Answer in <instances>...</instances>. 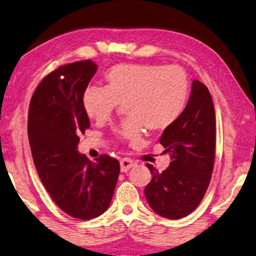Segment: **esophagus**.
Listing matches in <instances>:
<instances>
[{"instance_id":"1","label":"esophagus","mask_w":256,"mask_h":256,"mask_svg":"<svg viewBox=\"0 0 256 256\" xmlns=\"http://www.w3.org/2000/svg\"><path fill=\"white\" fill-rule=\"evenodd\" d=\"M120 171L122 172H128V170L134 168L136 162L130 160V158H123V160H120Z\"/></svg>"}]
</instances>
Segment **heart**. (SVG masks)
Listing matches in <instances>:
<instances>
[{
    "label": "heart",
    "instance_id": "heart-1",
    "mask_svg": "<svg viewBox=\"0 0 256 256\" xmlns=\"http://www.w3.org/2000/svg\"><path fill=\"white\" fill-rule=\"evenodd\" d=\"M106 88L84 91L83 106L91 120H108L120 104L130 118L115 128L120 140L138 141L144 126L163 131L179 120L188 102L189 80L176 64H118L104 74Z\"/></svg>",
    "mask_w": 256,
    "mask_h": 256
}]
</instances>
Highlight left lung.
Returning a JSON list of instances; mask_svg holds the SVG:
<instances>
[{
	"mask_svg": "<svg viewBox=\"0 0 256 256\" xmlns=\"http://www.w3.org/2000/svg\"><path fill=\"white\" fill-rule=\"evenodd\" d=\"M216 138L212 96L206 85L194 80L184 112L160 139L164 152L171 154L170 166L158 172L147 164L152 179L144 196L154 212L176 220L200 205L213 172Z\"/></svg>",
	"mask_w": 256,
	"mask_h": 256,
	"instance_id": "obj_1",
	"label": "left lung"
}]
</instances>
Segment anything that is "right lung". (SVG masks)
<instances>
[{
    "label": "right lung",
    "instance_id": "1",
    "mask_svg": "<svg viewBox=\"0 0 256 256\" xmlns=\"http://www.w3.org/2000/svg\"><path fill=\"white\" fill-rule=\"evenodd\" d=\"M98 66L77 62L59 67L36 88L28 112V139L36 171L52 200L80 220L98 218L110 205L120 176L115 158L96 162L78 152L80 133L90 128L83 94Z\"/></svg>",
    "mask_w": 256,
    "mask_h": 256
}]
</instances>
